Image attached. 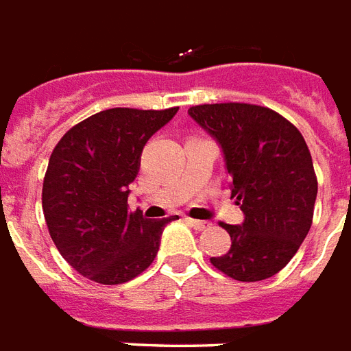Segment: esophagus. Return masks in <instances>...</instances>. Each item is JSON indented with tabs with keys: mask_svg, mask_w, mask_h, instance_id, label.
I'll list each match as a JSON object with an SVG mask.
<instances>
[{
	"mask_svg": "<svg viewBox=\"0 0 351 351\" xmlns=\"http://www.w3.org/2000/svg\"><path fill=\"white\" fill-rule=\"evenodd\" d=\"M186 222H189V224H191V226H193V228H196V230H207V228H209V222H206V221L186 219Z\"/></svg>",
	"mask_w": 351,
	"mask_h": 351,
	"instance_id": "1",
	"label": "esophagus"
}]
</instances>
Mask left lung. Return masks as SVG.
I'll return each instance as SVG.
<instances>
[{
  "label": "left lung",
  "instance_id": "obj_1",
  "mask_svg": "<svg viewBox=\"0 0 351 351\" xmlns=\"http://www.w3.org/2000/svg\"><path fill=\"white\" fill-rule=\"evenodd\" d=\"M189 114L221 144L241 226L224 224L232 247L211 263L224 275L256 282L286 267L308 234L318 194L311 151L295 125L247 102L191 106Z\"/></svg>",
  "mask_w": 351,
  "mask_h": 351
}]
</instances>
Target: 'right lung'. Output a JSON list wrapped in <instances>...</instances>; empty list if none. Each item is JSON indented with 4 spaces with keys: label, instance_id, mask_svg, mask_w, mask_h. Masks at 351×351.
I'll return each mask as SVG.
<instances>
[{
    "label": "right lung",
    "instance_id": "add662e5",
    "mask_svg": "<svg viewBox=\"0 0 351 351\" xmlns=\"http://www.w3.org/2000/svg\"><path fill=\"white\" fill-rule=\"evenodd\" d=\"M178 110H102L53 147L43 183L45 221L60 254L82 277L129 282L157 256L160 234L178 215L149 221L129 211V185L147 140Z\"/></svg>",
    "mask_w": 351,
    "mask_h": 351
}]
</instances>
